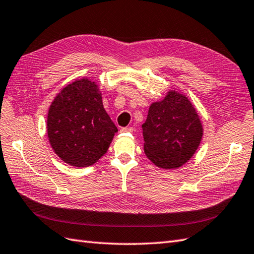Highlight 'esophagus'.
<instances>
[{
	"label": "esophagus",
	"mask_w": 254,
	"mask_h": 254,
	"mask_svg": "<svg viewBox=\"0 0 254 254\" xmlns=\"http://www.w3.org/2000/svg\"><path fill=\"white\" fill-rule=\"evenodd\" d=\"M122 132H132L133 131V128L132 127H123L121 129Z\"/></svg>",
	"instance_id": "1"
}]
</instances>
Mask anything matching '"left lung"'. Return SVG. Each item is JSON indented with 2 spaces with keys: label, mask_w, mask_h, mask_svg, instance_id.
<instances>
[{
  "label": "left lung",
  "mask_w": 254,
  "mask_h": 254,
  "mask_svg": "<svg viewBox=\"0 0 254 254\" xmlns=\"http://www.w3.org/2000/svg\"><path fill=\"white\" fill-rule=\"evenodd\" d=\"M142 132L148 159L156 166L172 170L192 157L203 128L188 98L170 91L160 102L151 104Z\"/></svg>",
  "instance_id": "1"
}]
</instances>
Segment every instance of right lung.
Instances as JSON below:
<instances>
[{
    "label": "right lung",
    "mask_w": 254,
    "mask_h": 254,
    "mask_svg": "<svg viewBox=\"0 0 254 254\" xmlns=\"http://www.w3.org/2000/svg\"><path fill=\"white\" fill-rule=\"evenodd\" d=\"M116 132L98 86L86 78L66 86L49 109V141L60 159L71 166L98 162Z\"/></svg>",
    "instance_id": "right-lung-1"
}]
</instances>
